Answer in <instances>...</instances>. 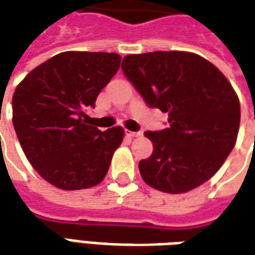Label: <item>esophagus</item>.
I'll use <instances>...</instances> for the list:
<instances>
[{"label": "esophagus", "mask_w": 255, "mask_h": 255, "mask_svg": "<svg viewBox=\"0 0 255 255\" xmlns=\"http://www.w3.org/2000/svg\"><path fill=\"white\" fill-rule=\"evenodd\" d=\"M126 135L129 138H139L142 136V132H132V131H126Z\"/></svg>", "instance_id": "obj_1"}]
</instances>
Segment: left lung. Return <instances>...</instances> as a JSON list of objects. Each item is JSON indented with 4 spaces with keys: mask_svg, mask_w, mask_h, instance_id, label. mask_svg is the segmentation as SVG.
I'll return each mask as SVG.
<instances>
[{
    "mask_svg": "<svg viewBox=\"0 0 255 255\" xmlns=\"http://www.w3.org/2000/svg\"><path fill=\"white\" fill-rule=\"evenodd\" d=\"M123 72L146 104L168 113L169 128L144 132L153 154L139 162L150 187L183 194L214 176L234 149L241 104L219 68L191 52L128 54Z\"/></svg>",
    "mask_w": 255,
    "mask_h": 255,
    "instance_id": "left-lung-1",
    "label": "left lung"
}]
</instances>
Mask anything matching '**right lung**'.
<instances>
[{
  "mask_svg": "<svg viewBox=\"0 0 255 255\" xmlns=\"http://www.w3.org/2000/svg\"><path fill=\"white\" fill-rule=\"evenodd\" d=\"M117 53L63 52L34 68L14 90L12 120L27 160L41 177L65 191L105 179L124 138L123 127L100 131L83 109L120 67Z\"/></svg>",
  "mask_w": 255,
  "mask_h": 255,
  "instance_id": "obj_1",
  "label": "right lung"
}]
</instances>
